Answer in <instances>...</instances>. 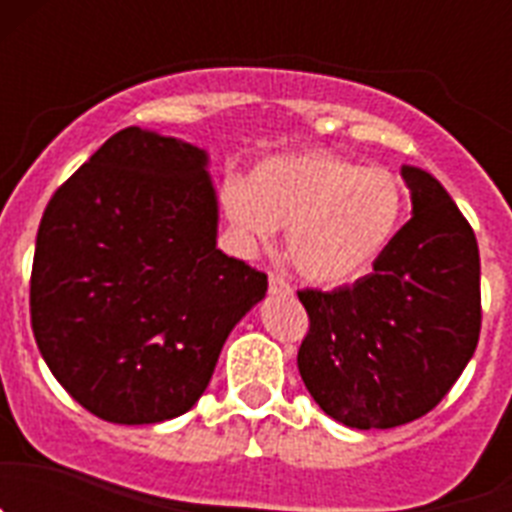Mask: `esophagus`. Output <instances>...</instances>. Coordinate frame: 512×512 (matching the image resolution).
I'll list each match as a JSON object with an SVG mask.
<instances>
[{
  "label": "esophagus",
  "mask_w": 512,
  "mask_h": 512,
  "mask_svg": "<svg viewBox=\"0 0 512 512\" xmlns=\"http://www.w3.org/2000/svg\"><path fill=\"white\" fill-rule=\"evenodd\" d=\"M269 292L271 295H292V287H289V282L284 277H279V274H269Z\"/></svg>",
  "instance_id": "34e87169"
}]
</instances>
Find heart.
Here are the masks:
<instances>
[{
  "label": "heart",
  "mask_w": 512,
  "mask_h": 512,
  "mask_svg": "<svg viewBox=\"0 0 512 512\" xmlns=\"http://www.w3.org/2000/svg\"><path fill=\"white\" fill-rule=\"evenodd\" d=\"M220 200L246 248L269 246L287 230L289 261L318 287L369 274L408 212L400 176L325 148L266 158L246 182H225Z\"/></svg>",
  "instance_id": "1"
}]
</instances>
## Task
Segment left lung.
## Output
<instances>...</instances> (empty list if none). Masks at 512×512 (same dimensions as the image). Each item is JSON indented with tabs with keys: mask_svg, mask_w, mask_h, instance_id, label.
<instances>
[{
	"mask_svg": "<svg viewBox=\"0 0 512 512\" xmlns=\"http://www.w3.org/2000/svg\"><path fill=\"white\" fill-rule=\"evenodd\" d=\"M413 217L372 274L333 292H297L310 333L297 369L312 400L359 431L433 410L479 341V248L436 176L402 166Z\"/></svg>",
	"mask_w": 512,
	"mask_h": 512,
	"instance_id": "obj_1",
	"label": "left lung"
}]
</instances>
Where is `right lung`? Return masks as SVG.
Here are the masks:
<instances>
[{"label":"right lung","mask_w":512,"mask_h":512,"mask_svg":"<svg viewBox=\"0 0 512 512\" xmlns=\"http://www.w3.org/2000/svg\"><path fill=\"white\" fill-rule=\"evenodd\" d=\"M210 153L156 130L112 135L43 212L30 315L53 377L97 418L187 413L266 274L217 248Z\"/></svg>","instance_id":"right-lung-1"}]
</instances>
